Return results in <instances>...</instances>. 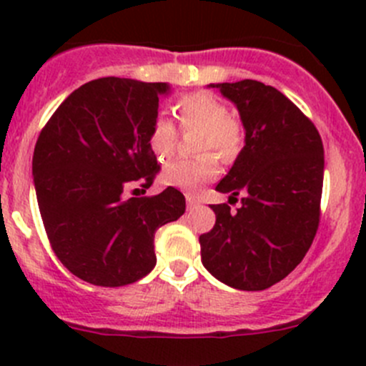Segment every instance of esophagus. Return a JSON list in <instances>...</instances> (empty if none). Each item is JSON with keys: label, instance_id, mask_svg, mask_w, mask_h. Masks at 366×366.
<instances>
[{"label": "esophagus", "instance_id": "1", "mask_svg": "<svg viewBox=\"0 0 366 366\" xmlns=\"http://www.w3.org/2000/svg\"><path fill=\"white\" fill-rule=\"evenodd\" d=\"M186 202H187V207H189V209L191 207H197L198 204H200V202H198L193 194H186Z\"/></svg>", "mask_w": 366, "mask_h": 366}]
</instances>
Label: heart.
<instances>
[{"label":"heart","instance_id":"b5f03b06","mask_svg":"<svg viewBox=\"0 0 366 366\" xmlns=\"http://www.w3.org/2000/svg\"><path fill=\"white\" fill-rule=\"evenodd\" d=\"M177 118L184 132L200 131L198 150L216 152L221 159L234 161L244 143V129L239 118L228 113L227 104L205 92L184 95L177 101ZM179 131L172 120L161 117L154 122L149 132V147L159 162L168 161L175 154ZM219 173V162L212 154L198 159H179L162 172V182L184 193L197 194L209 180Z\"/></svg>","mask_w":366,"mask_h":366}]
</instances>
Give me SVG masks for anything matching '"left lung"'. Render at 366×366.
Returning a JSON list of instances; mask_svg holds the SVG:
<instances>
[{"label": "left lung", "mask_w": 366, "mask_h": 366, "mask_svg": "<svg viewBox=\"0 0 366 366\" xmlns=\"http://www.w3.org/2000/svg\"><path fill=\"white\" fill-rule=\"evenodd\" d=\"M232 101L244 147L216 186L241 207L210 205L216 224L200 235L202 264L224 285L264 290L297 267L319 228L324 147L292 101L260 81L209 84Z\"/></svg>", "instance_id": "obj_1"}]
</instances>
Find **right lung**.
Returning a JSON list of instances; mask_svg holds the SVG:
<instances>
[{"label":"right lung","instance_id":"add662e5","mask_svg":"<svg viewBox=\"0 0 366 366\" xmlns=\"http://www.w3.org/2000/svg\"><path fill=\"white\" fill-rule=\"evenodd\" d=\"M166 94L168 83L94 79L61 102L36 139L31 168L46 234L58 260L92 285L149 274L156 230L186 210L172 186L156 197L125 194L159 172L149 132Z\"/></svg>","mask_w":366,"mask_h":366}]
</instances>
